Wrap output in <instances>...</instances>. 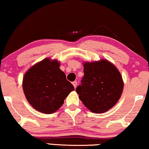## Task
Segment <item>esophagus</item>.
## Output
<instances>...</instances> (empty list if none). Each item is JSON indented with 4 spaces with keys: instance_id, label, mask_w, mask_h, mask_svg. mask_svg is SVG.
I'll return each mask as SVG.
<instances>
[{
    "instance_id": "esophagus-1",
    "label": "esophagus",
    "mask_w": 149,
    "mask_h": 149,
    "mask_svg": "<svg viewBox=\"0 0 149 149\" xmlns=\"http://www.w3.org/2000/svg\"><path fill=\"white\" fill-rule=\"evenodd\" d=\"M72 84L73 85H74V88H76V87H77V81H73L72 82Z\"/></svg>"
}]
</instances>
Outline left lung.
<instances>
[{
    "label": "left lung",
    "instance_id": "obj_1",
    "mask_svg": "<svg viewBox=\"0 0 149 149\" xmlns=\"http://www.w3.org/2000/svg\"><path fill=\"white\" fill-rule=\"evenodd\" d=\"M84 75L76 88L84 106L92 112L102 113L113 107L122 94L120 73L107 60L84 64Z\"/></svg>",
    "mask_w": 149,
    "mask_h": 149
}]
</instances>
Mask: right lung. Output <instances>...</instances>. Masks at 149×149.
<instances>
[{"label": "right lung", "mask_w": 149, "mask_h": 149, "mask_svg": "<svg viewBox=\"0 0 149 149\" xmlns=\"http://www.w3.org/2000/svg\"><path fill=\"white\" fill-rule=\"evenodd\" d=\"M59 65L57 60L47 58L31 68L24 76L23 88L26 98L40 112L52 114L57 111L74 90Z\"/></svg>", "instance_id": "add662e5"}]
</instances>
